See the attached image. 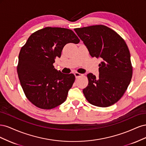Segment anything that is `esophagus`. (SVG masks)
<instances>
[{
    "label": "esophagus",
    "mask_w": 146,
    "mask_h": 146,
    "mask_svg": "<svg viewBox=\"0 0 146 146\" xmlns=\"http://www.w3.org/2000/svg\"><path fill=\"white\" fill-rule=\"evenodd\" d=\"M74 75L75 76H76V78H79L80 77H81L82 76V74H80V73H78V72H75L74 73Z\"/></svg>",
    "instance_id": "34e87169"
}]
</instances>
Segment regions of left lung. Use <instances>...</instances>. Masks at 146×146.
<instances>
[{"instance_id":"obj_1","label":"left lung","mask_w":146,"mask_h":146,"mask_svg":"<svg viewBox=\"0 0 146 146\" xmlns=\"http://www.w3.org/2000/svg\"><path fill=\"white\" fill-rule=\"evenodd\" d=\"M92 57L100 58L99 76L87 75L88 85L83 90L86 100L97 107H107L124 94L132 77L130 54L125 41L103 25L74 29Z\"/></svg>"}]
</instances>
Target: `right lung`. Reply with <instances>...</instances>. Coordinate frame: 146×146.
<instances>
[{"label":"right lung","instance_id":"1","mask_svg":"<svg viewBox=\"0 0 146 146\" xmlns=\"http://www.w3.org/2000/svg\"><path fill=\"white\" fill-rule=\"evenodd\" d=\"M79 42L71 30L48 27L32 33L21 48L17 74L26 97L36 107L50 110L66 100L76 78L56 70L53 64L66 44Z\"/></svg>","mask_w":146,"mask_h":146}]
</instances>
